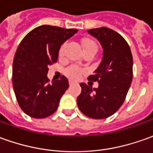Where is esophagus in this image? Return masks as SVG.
Wrapping results in <instances>:
<instances>
[{"label": "esophagus", "instance_id": "obj_1", "mask_svg": "<svg viewBox=\"0 0 153 153\" xmlns=\"http://www.w3.org/2000/svg\"><path fill=\"white\" fill-rule=\"evenodd\" d=\"M68 83H69V85H73L74 84V82L73 80H69L68 81Z\"/></svg>", "mask_w": 153, "mask_h": 153}]
</instances>
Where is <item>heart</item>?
I'll list each match as a JSON object with an SVG mask.
<instances>
[{
    "label": "heart",
    "mask_w": 153,
    "mask_h": 153,
    "mask_svg": "<svg viewBox=\"0 0 153 153\" xmlns=\"http://www.w3.org/2000/svg\"><path fill=\"white\" fill-rule=\"evenodd\" d=\"M82 46H83L84 52L93 51L94 53H96V50H97V46H96L95 42L92 40H90V39H84L82 41ZM64 48H65V44L62 45L60 48L59 55L62 56L63 54ZM83 73H84V70L76 65H71L65 69V74L72 79H79Z\"/></svg>",
    "instance_id": "obj_1"
}]
</instances>
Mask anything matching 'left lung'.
I'll use <instances>...</instances> for the list:
<instances>
[{
	"instance_id": "1",
	"label": "left lung",
	"mask_w": 153,
	"mask_h": 153,
	"mask_svg": "<svg viewBox=\"0 0 153 153\" xmlns=\"http://www.w3.org/2000/svg\"><path fill=\"white\" fill-rule=\"evenodd\" d=\"M103 48L102 60L90 81H98V88L81 83L77 98L80 111L93 119H105L115 114L124 102L132 81L133 59L124 37L107 27L90 29Z\"/></svg>"
}]
</instances>
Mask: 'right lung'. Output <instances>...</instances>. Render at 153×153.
I'll use <instances>...</instances> for the list:
<instances>
[{"instance_id":"obj_1","label":"right lung","mask_w":153,"mask_h":153,"mask_svg":"<svg viewBox=\"0 0 153 153\" xmlns=\"http://www.w3.org/2000/svg\"><path fill=\"white\" fill-rule=\"evenodd\" d=\"M77 32L42 25L20 42L13 60L12 85L18 105L27 116L42 119L57 111L68 80L62 76L50 84L47 76L48 66L57 62L62 44Z\"/></svg>"}]
</instances>
